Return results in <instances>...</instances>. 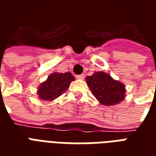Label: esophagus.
Wrapping results in <instances>:
<instances>
[{"label": "esophagus", "instance_id": "obj_1", "mask_svg": "<svg viewBox=\"0 0 156 156\" xmlns=\"http://www.w3.org/2000/svg\"><path fill=\"white\" fill-rule=\"evenodd\" d=\"M76 78H78V79H80V80H83V79H84V74L77 75V76H76Z\"/></svg>", "mask_w": 156, "mask_h": 156}]
</instances>
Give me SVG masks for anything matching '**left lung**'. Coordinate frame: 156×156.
I'll return each instance as SVG.
<instances>
[{
  "label": "left lung",
  "instance_id": "left-lung-1",
  "mask_svg": "<svg viewBox=\"0 0 156 156\" xmlns=\"http://www.w3.org/2000/svg\"><path fill=\"white\" fill-rule=\"evenodd\" d=\"M86 82L93 95L103 105H118L125 98L124 85L106 73L96 72L88 76Z\"/></svg>",
  "mask_w": 156,
  "mask_h": 156
}]
</instances>
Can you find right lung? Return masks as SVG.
I'll list each match as a JSON object with an SVG mask.
<instances>
[{
  "label": "right lung",
  "mask_w": 156,
  "mask_h": 156,
  "mask_svg": "<svg viewBox=\"0 0 156 156\" xmlns=\"http://www.w3.org/2000/svg\"><path fill=\"white\" fill-rule=\"evenodd\" d=\"M74 80L71 73H53L48 79L40 84L37 90L39 98L47 101H52L62 95L69 87L70 83Z\"/></svg>",
  "instance_id": "add662e5"
}]
</instances>
